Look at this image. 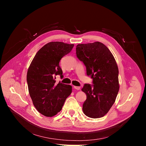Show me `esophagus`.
Wrapping results in <instances>:
<instances>
[{
    "instance_id": "esophagus-1",
    "label": "esophagus",
    "mask_w": 146,
    "mask_h": 146,
    "mask_svg": "<svg viewBox=\"0 0 146 146\" xmlns=\"http://www.w3.org/2000/svg\"><path fill=\"white\" fill-rule=\"evenodd\" d=\"M74 89L77 90H80V86H74Z\"/></svg>"
}]
</instances>
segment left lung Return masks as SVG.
Listing matches in <instances>:
<instances>
[{
	"label": "left lung",
	"instance_id": "8db88e82",
	"mask_svg": "<svg viewBox=\"0 0 146 146\" xmlns=\"http://www.w3.org/2000/svg\"><path fill=\"white\" fill-rule=\"evenodd\" d=\"M76 54L94 84H85L82 89L86 94L83 111L91 118L103 117L114 104L119 90L116 61L108 47L98 41L79 44Z\"/></svg>",
	"mask_w": 146,
	"mask_h": 146
}]
</instances>
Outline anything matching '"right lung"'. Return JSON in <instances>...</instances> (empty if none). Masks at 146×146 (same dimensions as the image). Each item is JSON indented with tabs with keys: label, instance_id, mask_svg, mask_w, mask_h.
I'll return each instance as SVG.
<instances>
[{
	"label": "right lung",
	"instance_id": "add662e5",
	"mask_svg": "<svg viewBox=\"0 0 146 146\" xmlns=\"http://www.w3.org/2000/svg\"><path fill=\"white\" fill-rule=\"evenodd\" d=\"M74 46L59 41L46 44L38 51L28 69L29 94L35 107L44 116L56 115L71 94V86L61 82L56 84L55 79L57 75L63 77L60 61Z\"/></svg>",
	"mask_w": 146,
	"mask_h": 146
}]
</instances>
